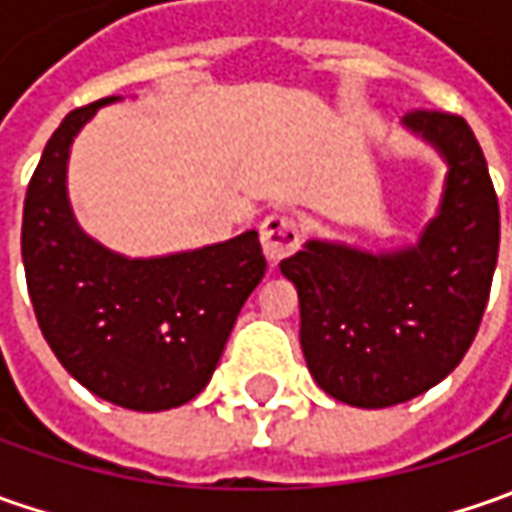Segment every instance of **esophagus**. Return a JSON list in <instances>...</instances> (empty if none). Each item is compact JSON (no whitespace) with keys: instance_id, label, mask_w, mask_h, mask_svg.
Here are the masks:
<instances>
[{"instance_id":"34e87169","label":"esophagus","mask_w":512,"mask_h":512,"mask_svg":"<svg viewBox=\"0 0 512 512\" xmlns=\"http://www.w3.org/2000/svg\"><path fill=\"white\" fill-rule=\"evenodd\" d=\"M299 242H302L299 222L290 213H270L262 222V247H265V256L270 262L290 256L299 247Z\"/></svg>"}]
</instances>
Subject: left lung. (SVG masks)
Returning <instances> with one entry per match:
<instances>
[{"label": "left lung", "mask_w": 512, "mask_h": 512, "mask_svg": "<svg viewBox=\"0 0 512 512\" xmlns=\"http://www.w3.org/2000/svg\"><path fill=\"white\" fill-rule=\"evenodd\" d=\"M402 125L447 165L419 242L370 253L310 239L279 265L299 293L310 376L364 410L410 402L456 370L499 259V199L470 125L439 110L407 113Z\"/></svg>", "instance_id": "8db88e82"}]
</instances>
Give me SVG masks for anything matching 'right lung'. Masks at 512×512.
I'll return each mask as SVG.
<instances>
[{
	"label": "right lung",
	"instance_id": "add662e5",
	"mask_svg": "<svg viewBox=\"0 0 512 512\" xmlns=\"http://www.w3.org/2000/svg\"><path fill=\"white\" fill-rule=\"evenodd\" d=\"M119 99L70 110L48 139L25 196L22 262L36 322L62 367L105 402L156 413L205 390L267 262L256 230L128 259L79 227L68 199L70 145Z\"/></svg>",
	"mask_w": 512,
	"mask_h": 512
}]
</instances>
